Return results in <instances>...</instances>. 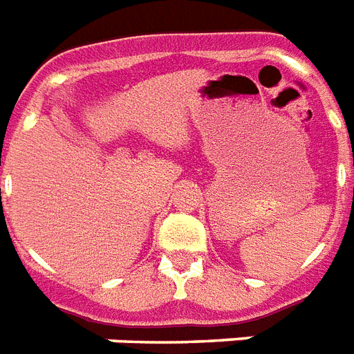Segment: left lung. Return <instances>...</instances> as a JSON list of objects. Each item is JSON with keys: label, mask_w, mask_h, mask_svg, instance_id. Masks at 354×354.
Wrapping results in <instances>:
<instances>
[{"label": "left lung", "mask_w": 354, "mask_h": 354, "mask_svg": "<svg viewBox=\"0 0 354 354\" xmlns=\"http://www.w3.org/2000/svg\"><path fill=\"white\" fill-rule=\"evenodd\" d=\"M353 193H354V189H353Z\"/></svg>", "instance_id": "8db88e82"}]
</instances>
